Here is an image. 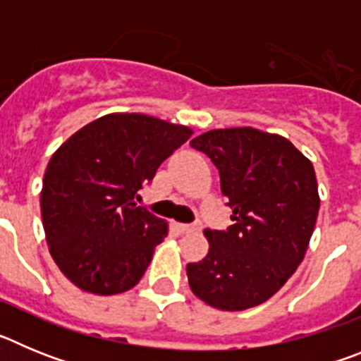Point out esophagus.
<instances>
[{
	"mask_svg": "<svg viewBox=\"0 0 361 361\" xmlns=\"http://www.w3.org/2000/svg\"><path fill=\"white\" fill-rule=\"evenodd\" d=\"M199 228H200L199 222H195V224H180V222H178L177 224V229L180 233H193V231H197Z\"/></svg>",
	"mask_w": 361,
	"mask_h": 361,
	"instance_id": "34e87169",
	"label": "esophagus"
}]
</instances>
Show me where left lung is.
<instances>
[{"label": "left lung", "instance_id": "obj_1", "mask_svg": "<svg viewBox=\"0 0 361 361\" xmlns=\"http://www.w3.org/2000/svg\"><path fill=\"white\" fill-rule=\"evenodd\" d=\"M190 145L216 166L233 209L226 231H204L208 255L186 266L191 291L222 311L264 304L307 251L320 209L314 168L286 137L251 126L212 130Z\"/></svg>", "mask_w": 361, "mask_h": 361}]
</instances>
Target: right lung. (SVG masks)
<instances>
[{
	"label": "right lung",
	"instance_id": "1",
	"mask_svg": "<svg viewBox=\"0 0 361 361\" xmlns=\"http://www.w3.org/2000/svg\"><path fill=\"white\" fill-rule=\"evenodd\" d=\"M191 133L142 114H108L57 148L41 216L54 262L79 289L119 295L142 279L168 222L133 200Z\"/></svg>",
	"mask_w": 361,
	"mask_h": 361
}]
</instances>
